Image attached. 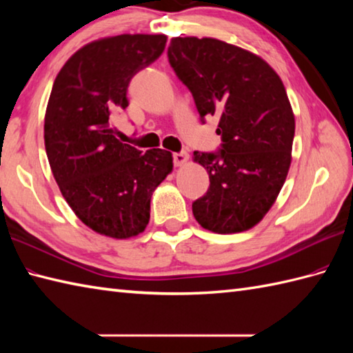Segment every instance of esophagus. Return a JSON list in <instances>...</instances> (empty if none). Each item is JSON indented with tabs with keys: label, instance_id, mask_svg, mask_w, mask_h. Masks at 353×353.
<instances>
[{
	"label": "esophagus",
	"instance_id": "1",
	"mask_svg": "<svg viewBox=\"0 0 353 353\" xmlns=\"http://www.w3.org/2000/svg\"><path fill=\"white\" fill-rule=\"evenodd\" d=\"M172 161H174L176 167H183V165L190 161V154L186 152L174 153V154H172Z\"/></svg>",
	"mask_w": 353,
	"mask_h": 353
}]
</instances>
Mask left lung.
I'll list each match as a JSON object with an SVG mask.
<instances>
[{
  "label": "left lung",
  "instance_id": "1",
  "mask_svg": "<svg viewBox=\"0 0 353 353\" xmlns=\"http://www.w3.org/2000/svg\"><path fill=\"white\" fill-rule=\"evenodd\" d=\"M168 61L201 119L220 118V152H194L211 185L192 214L215 234L249 230L273 206L291 165L296 121L282 80L262 57L214 37H172Z\"/></svg>",
  "mask_w": 353,
  "mask_h": 353
}]
</instances>
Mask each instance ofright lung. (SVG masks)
<instances>
[{
  "mask_svg": "<svg viewBox=\"0 0 353 353\" xmlns=\"http://www.w3.org/2000/svg\"><path fill=\"white\" fill-rule=\"evenodd\" d=\"M165 34H119L86 43L66 61L45 112L48 162L63 199L89 229L125 239L144 232L150 200L172 171L167 150L117 139L112 117L129 106L132 77L153 63Z\"/></svg>",
  "mask_w": 353,
  "mask_h": 353,
  "instance_id": "obj_1",
  "label": "right lung"
}]
</instances>
